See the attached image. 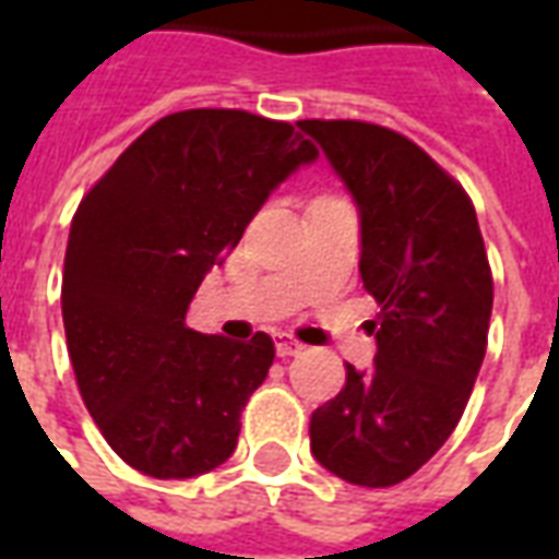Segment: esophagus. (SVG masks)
Masks as SVG:
<instances>
[{
    "label": "esophagus",
    "instance_id": "esophagus-1",
    "mask_svg": "<svg viewBox=\"0 0 559 559\" xmlns=\"http://www.w3.org/2000/svg\"><path fill=\"white\" fill-rule=\"evenodd\" d=\"M275 350H278L281 359H287V356H299V353L305 350L299 341L287 338V335H278V341H275Z\"/></svg>",
    "mask_w": 559,
    "mask_h": 559
}]
</instances>
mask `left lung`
I'll use <instances>...</instances> for the list:
<instances>
[{
  "label": "left lung",
  "mask_w": 559,
  "mask_h": 559,
  "mask_svg": "<svg viewBox=\"0 0 559 559\" xmlns=\"http://www.w3.org/2000/svg\"><path fill=\"white\" fill-rule=\"evenodd\" d=\"M359 209L365 290L380 305L374 365L311 416V452L338 479L399 485L455 431L479 377L493 281L476 209L428 152L383 126L305 119Z\"/></svg>",
  "instance_id": "left-lung-1"
}]
</instances>
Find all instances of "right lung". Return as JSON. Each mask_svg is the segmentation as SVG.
Returning <instances> with one entry per match:
<instances>
[{
  "mask_svg": "<svg viewBox=\"0 0 559 559\" xmlns=\"http://www.w3.org/2000/svg\"><path fill=\"white\" fill-rule=\"evenodd\" d=\"M317 160L290 122L245 110L158 119L80 200L62 320L80 395L116 455L155 479H191L236 449L275 344L185 326L212 266L269 194Z\"/></svg>",
  "mask_w": 559,
  "mask_h": 559,
  "instance_id": "1",
  "label": "right lung"
}]
</instances>
